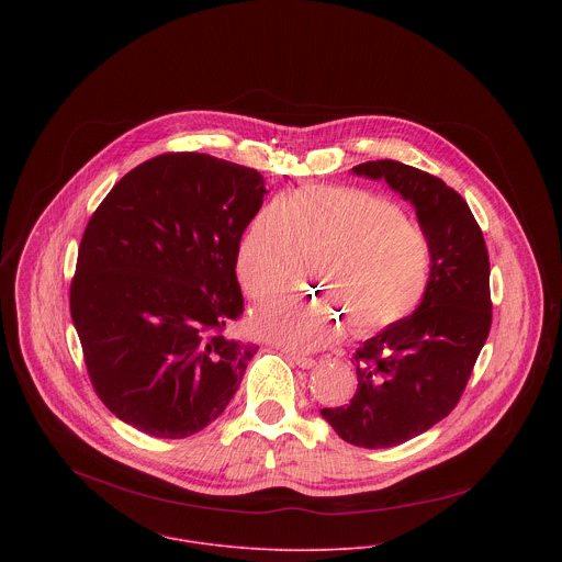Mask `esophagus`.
I'll return each instance as SVG.
<instances>
[{"label":"esophagus","mask_w":562,"mask_h":562,"mask_svg":"<svg viewBox=\"0 0 562 562\" xmlns=\"http://www.w3.org/2000/svg\"><path fill=\"white\" fill-rule=\"evenodd\" d=\"M288 359H290L292 363H296L299 368H303V370H310V368L316 366V361H314L312 357H305V355H288Z\"/></svg>","instance_id":"1"}]
</instances>
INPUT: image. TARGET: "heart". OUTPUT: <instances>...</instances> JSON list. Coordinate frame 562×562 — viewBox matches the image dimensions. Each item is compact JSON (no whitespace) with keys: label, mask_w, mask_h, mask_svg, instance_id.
I'll use <instances>...</instances> for the list:
<instances>
[{"label":"heart","mask_w":562,"mask_h":562,"mask_svg":"<svg viewBox=\"0 0 562 562\" xmlns=\"http://www.w3.org/2000/svg\"><path fill=\"white\" fill-rule=\"evenodd\" d=\"M301 250H318L312 274L324 296H285L261 307L255 330L296 352L333 344L344 322L357 337L415 312L430 281L426 234L387 199L350 186H307L266 203L248 221L236 255L244 290L266 301L288 290Z\"/></svg>","instance_id":"heart-1"}]
</instances>
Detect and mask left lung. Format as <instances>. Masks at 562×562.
I'll return each instance as SVG.
<instances>
[{"instance_id":"8db88e82","label":"left lung","mask_w":562,"mask_h":562,"mask_svg":"<svg viewBox=\"0 0 562 562\" xmlns=\"http://www.w3.org/2000/svg\"><path fill=\"white\" fill-rule=\"evenodd\" d=\"M352 172L408 201L432 252L417 310L357 348V394L321 411L344 441L376 450L426 432L461 398L491 328L488 252L472 210L439 177L394 160Z\"/></svg>"}]
</instances>
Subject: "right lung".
<instances>
[{
  "label": "right lung",
  "instance_id": "obj_1",
  "mask_svg": "<svg viewBox=\"0 0 562 562\" xmlns=\"http://www.w3.org/2000/svg\"><path fill=\"white\" fill-rule=\"evenodd\" d=\"M263 194L255 168L164 154L88 221L71 318L97 396L125 424L183 439L238 392L259 346L227 330L244 310L236 255Z\"/></svg>",
  "mask_w": 562,
  "mask_h": 562
}]
</instances>
